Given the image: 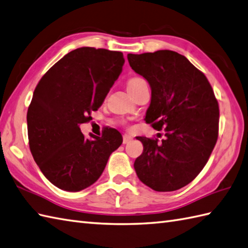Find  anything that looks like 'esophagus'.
Segmentation results:
<instances>
[{"mask_svg":"<svg viewBox=\"0 0 248 248\" xmlns=\"http://www.w3.org/2000/svg\"><path fill=\"white\" fill-rule=\"evenodd\" d=\"M131 140H133V137L129 135H124L123 136V144H127Z\"/></svg>","mask_w":248,"mask_h":248,"instance_id":"34e87169","label":"esophagus"}]
</instances>
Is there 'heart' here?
Instances as JSON below:
<instances>
[{
	"mask_svg": "<svg viewBox=\"0 0 248 248\" xmlns=\"http://www.w3.org/2000/svg\"><path fill=\"white\" fill-rule=\"evenodd\" d=\"M143 84H146L145 79L142 78H138V76H137V78H130L128 80V82H127V89L128 90L137 89V88L140 87Z\"/></svg>",
	"mask_w": 248,
	"mask_h": 248,
	"instance_id": "heart-1",
	"label": "heart"
}]
</instances>
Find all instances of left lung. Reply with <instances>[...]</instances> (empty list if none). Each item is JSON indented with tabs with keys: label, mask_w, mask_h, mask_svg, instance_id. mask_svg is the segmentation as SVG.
<instances>
[{
	"label": "left lung",
	"mask_w": 248,
	"mask_h": 248,
	"mask_svg": "<svg viewBox=\"0 0 248 248\" xmlns=\"http://www.w3.org/2000/svg\"><path fill=\"white\" fill-rule=\"evenodd\" d=\"M128 62L152 88L145 121L166 138L138 137L143 153L135 170L158 192L190 184L206 166L218 137V103L210 82L188 59L169 49L128 54Z\"/></svg>",
	"instance_id": "1"
}]
</instances>
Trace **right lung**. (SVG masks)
<instances>
[{"label":"right lung","instance_id":"add662e5","mask_svg":"<svg viewBox=\"0 0 248 248\" xmlns=\"http://www.w3.org/2000/svg\"><path fill=\"white\" fill-rule=\"evenodd\" d=\"M122 52L79 47L42 76L27 110L30 150L43 175L57 188L78 192L94 184L122 136L105 128L85 138L79 124L100 107L124 65Z\"/></svg>","mask_w":248,"mask_h":248}]
</instances>
